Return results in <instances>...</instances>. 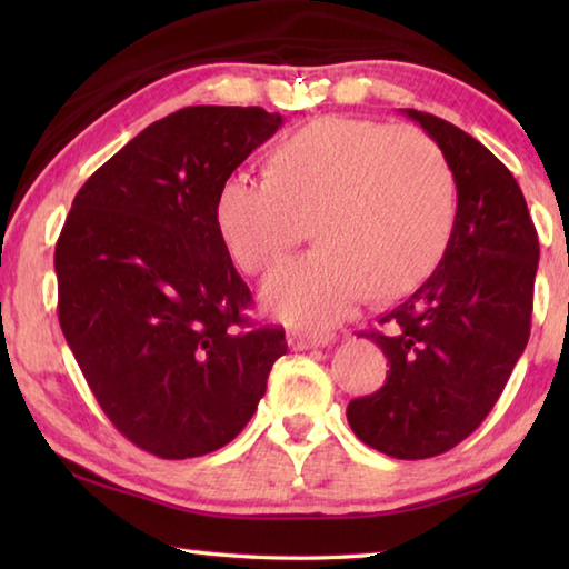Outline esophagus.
Returning a JSON list of instances; mask_svg holds the SVG:
<instances>
[{"mask_svg": "<svg viewBox=\"0 0 569 569\" xmlns=\"http://www.w3.org/2000/svg\"><path fill=\"white\" fill-rule=\"evenodd\" d=\"M333 341V333H311V331H291L288 333V346L293 351H306V349H316V346H326Z\"/></svg>", "mask_w": 569, "mask_h": 569, "instance_id": "34e87169", "label": "esophagus"}]
</instances>
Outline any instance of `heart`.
Listing matches in <instances>:
<instances>
[{"label":"heart","instance_id":"b5f03b06","mask_svg":"<svg viewBox=\"0 0 569 569\" xmlns=\"http://www.w3.org/2000/svg\"><path fill=\"white\" fill-rule=\"evenodd\" d=\"M455 176L419 128L361 118L303 124L273 150L271 176L236 170L216 198L233 261L261 273L306 236L321 246L286 261L261 286L266 311L301 329L343 319L373 296L429 276L455 223Z\"/></svg>","mask_w":569,"mask_h":569}]
</instances>
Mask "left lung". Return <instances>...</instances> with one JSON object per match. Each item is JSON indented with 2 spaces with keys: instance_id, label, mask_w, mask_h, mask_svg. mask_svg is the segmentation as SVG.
Listing matches in <instances>:
<instances>
[{
  "instance_id": "8db88e82",
  "label": "left lung",
  "mask_w": 569,
  "mask_h": 569,
  "mask_svg": "<svg viewBox=\"0 0 569 569\" xmlns=\"http://www.w3.org/2000/svg\"><path fill=\"white\" fill-rule=\"evenodd\" d=\"M445 152L457 216L445 256L403 303L366 331L391 369L346 409L353 435L393 459L445 455L475 431L522 356L539 240L517 180L457 124L403 110Z\"/></svg>"
}]
</instances>
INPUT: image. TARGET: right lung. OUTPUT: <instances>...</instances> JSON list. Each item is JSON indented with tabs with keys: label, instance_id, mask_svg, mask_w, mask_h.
I'll return each instance as SVG.
<instances>
[{
	"label": "right lung",
	"instance_id": "right-lung-1",
	"mask_svg": "<svg viewBox=\"0 0 569 569\" xmlns=\"http://www.w3.org/2000/svg\"><path fill=\"white\" fill-rule=\"evenodd\" d=\"M263 108L168 114L94 170L54 248L57 313L94 399L160 459L203 457L258 409L281 326H253L216 223L223 180L281 128Z\"/></svg>",
	"mask_w": 569,
	"mask_h": 569
}]
</instances>
